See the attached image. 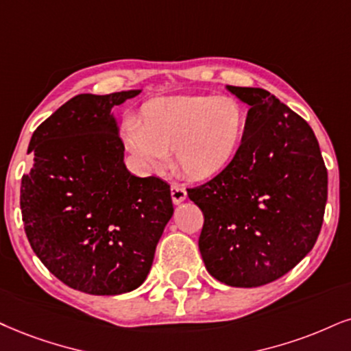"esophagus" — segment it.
Listing matches in <instances>:
<instances>
[{"label": "esophagus", "mask_w": 351, "mask_h": 351, "mask_svg": "<svg viewBox=\"0 0 351 351\" xmlns=\"http://www.w3.org/2000/svg\"><path fill=\"white\" fill-rule=\"evenodd\" d=\"M171 197H172V202H174V205H179V203H182L185 198H187V190L180 187V185H172Z\"/></svg>", "instance_id": "34e87169"}]
</instances>
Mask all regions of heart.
<instances>
[{"mask_svg":"<svg viewBox=\"0 0 351 351\" xmlns=\"http://www.w3.org/2000/svg\"><path fill=\"white\" fill-rule=\"evenodd\" d=\"M249 115L232 96L156 97L125 122L122 140L143 167L159 169L172 151L177 171L193 180L213 179L241 153Z\"/></svg>","mask_w":351,"mask_h":351,"instance_id":"1","label":"heart"}]
</instances>
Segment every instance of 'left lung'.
<instances>
[{
    "label": "left lung",
    "mask_w": 351,
    "mask_h": 351,
    "mask_svg": "<svg viewBox=\"0 0 351 351\" xmlns=\"http://www.w3.org/2000/svg\"><path fill=\"white\" fill-rule=\"evenodd\" d=\"M249 106L244 145L226 171L189 198L203 211L198 247L224 285L278 280L311 252L327 203V169L313 128L261 88L226 86Z\"/></svg>",
    "instance_id": "1"
}]
</instances>
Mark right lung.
<instances>
[{"label": "right lung", "mask_w": 351, "mask_h": 351, "mask_svg": "<svg viewBox=\"0 0 351 351\" xmlns=\"http://www.w3.org/2000/svg\"><path fill=\"white\" fill-rule=\"evenodd\" d=\"M141 89L80 94L34 132L23 176L21 211L30 247L60 281L88 295L136 289L174 215L171 187L136 177L112 107Z\"/></svg>", "instance_id": "add662e5"}]
</instances>
